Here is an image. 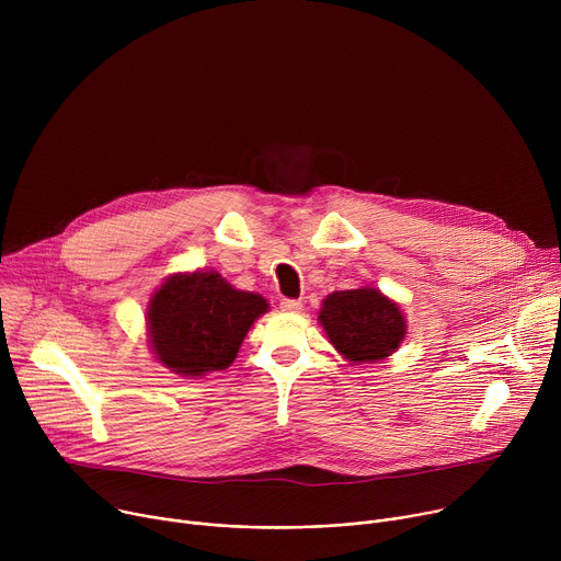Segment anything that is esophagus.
<instances>
[{
  "label": "esophagus",
  "mask_w": 561,
  "mask_h": 561,
  "mask_svg": "<svg viewBox=\"0 0 561 561\" xmlns=\"http://www.w3.org/2000/svg\"><path fill=\"white\" fill-rule=\"evenodd\" d=\"M279 308L286 310V312H297L301 308V301L299 299H282Z\"/></svg>",
  "instance_id": "esophagus-1"
}]
</instances>
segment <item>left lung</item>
Instances as JSON below:
<instances>
[{"instance_id": "1", "label": "left lung", "mask_w": 561, "mask_h": 561, "mask_svg": "<svg viewBox=\"0 0 561 561\" xmlns=\"http://www.w3.org/2000/svg\"><path fill=\"white\" fill-rule=\"evenodd\" d=\"M319 322L331 344L357 364L388 357L407 333L404 314L375 288L329 295L319 310Z\"/></svg>"}]
</instances>
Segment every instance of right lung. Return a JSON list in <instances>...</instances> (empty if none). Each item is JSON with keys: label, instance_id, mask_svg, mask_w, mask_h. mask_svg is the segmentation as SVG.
Instances as JSON below:
<instances>
[{"label": "right lung", "instance_id": "right-lung-1", "mask_svg": "<svg viewBox=\"0 0 561 561\" xmlns=\"http://www.w3.org/2000/svg\"><path fill=\"white\" fill-rule=\"evenodd\" d=\"M266 310L262 295L234 290L213 271L175 275L150 299V344L175 373L197 377L224 370Z\"/></svg>", "mask_w": 561, "mask_h": 561}]
</instances>
